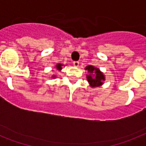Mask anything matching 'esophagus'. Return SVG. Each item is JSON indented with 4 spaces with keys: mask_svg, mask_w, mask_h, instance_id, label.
<instances>
[{
    "mask_svg": "<svg viewBox=\"0 0 146 146\" xmlns=\"http://www.w3.org/2000/svg\"><path fill=\"white\" fill-rule=\"evenodd\" d=\"M73 65L75 66H79V65H80V62L79 61H74L73 62Z\"/></svg>",
    "mask_w": 146,
    "mask_h": 146,
    "instance_id": "obj_1",
    "label": "esophagus"
}]
</instances>
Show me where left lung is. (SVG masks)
Returning a JSON list of instances; mask_svg holds the SVG:
<instances>
[{"label": "left lung", "mask_w": 146, "mask_h": 146, "mask_svg": "<svg viewBox=\"0 0 146 146\" xmlns=\"http://www.w3.org/2000/svg\"><path fill=\"white\" fill-rule=\"evenodd\" d=\"M85 70L88 72V74H86V79L92 88L99 87L104 84L105 75L99 69L92 65H88L85 67Z\"/></svg>", "instance_id": "8db88e82"}]
</instances>
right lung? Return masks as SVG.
Here are the masks:
<instances>
[{
    "label": "right lung",
    "instance_id": "right-lung-1",
    "mask_svg": "<svg viewBox=\"0 0 146 146\" xmlns=\"http://www.w3.org/2000/svg\"><path fill=\"white\" fill-rule=\"evenodd\" d=\"M64 65L63 64H60V63H59V64H57L56 65H55V68L57 69V70L58 71H60L63 69V66H64ZM50 79H56L57 78V76H56V75H52L51 76V77H50Z\"/></svg>",
    "mask_w": 146,
    "mask_h": 146
}]
</instances>
